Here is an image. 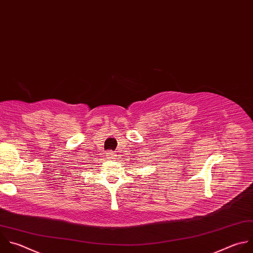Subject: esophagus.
I'll list each match as a JSON object with an SVG mask.
<instances>
[{"mask_svg": "<svg viewBox=\"0 0 253 253\" xmlns=\"http://www.w3.org/2000/svg\"><path fill=\"white\" fill-rule=\"evenodd\" d=\"M107 158H109L110 160H113L114 158H115V154L113 153V152H109V153H107Z\"/></svg>", "mask_w": 253, "mask_h": 253, "instance_id": "obj_1", "label": "esophagus"}]
</instances>
